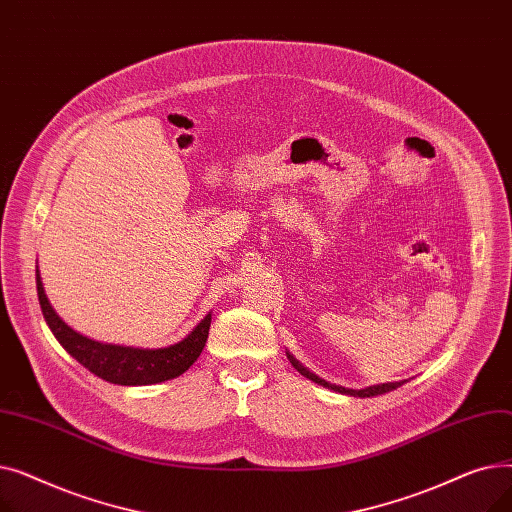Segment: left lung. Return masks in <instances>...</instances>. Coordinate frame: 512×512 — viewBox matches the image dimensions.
I'll use <instances>...</instances> for the list:
<instances>
[{"instance_id":"obj_1","label":"left lung","mask_w":512,"mask_h":512,"mask_svg":"<svg viewBox=\"0 0 512 512\" xmlns=\"http://www.w3.org/2000/svg\"><path fill=\"white\" fill-rule=\"evenodd\" d=\"M288 361L292 363V367L297 369L301 375H305V378H309L311 382L324 386V388H330V390H336V392H342V394H351V396H361V398H369V396H378V394H386L390 390H396L398 386H402L405 382H390V384H380V386H369V388H363V390H351V388H342V386H334V384H328L326 380L317 378V375L313 371H309L305 365H301L297 359H294L290 353H286Z\"/></svg>"}]
</instances>
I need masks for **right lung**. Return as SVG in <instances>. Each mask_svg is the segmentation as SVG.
I'll return each mask as SVG.
<instances>
[{
	"label": "right lung",
	"instance_id": "right-lung-1",
	"mask_svg": "<svg viewBox=\"0 0 512 512\" xmlns=\"http://www.w3.org/2000/svg\"><path fill=\"white\" fill-rule=\"evenodd\" d=\"M37 294L49 330L66 351L80 365L95 373L97 378L120 386H149L178 378V375H182L199 359L211 326V313H207L201 319V324L184 340L166 348H132L120 344H103L74 332L53 311L41 282L39 267Z\"/></svg>",
	"mask_w": 512,
	"mask_h": 512
}]
</instances>
